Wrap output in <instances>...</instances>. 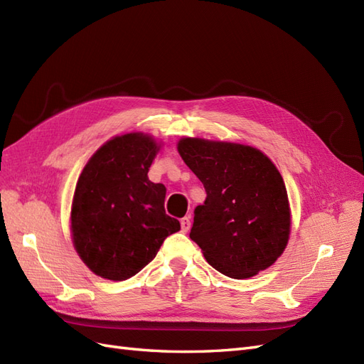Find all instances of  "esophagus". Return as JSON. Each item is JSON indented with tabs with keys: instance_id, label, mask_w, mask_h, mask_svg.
<instances>
[{
	"instance_id": "obj_1",
	"label": "esophagus",
	"mask_w": 364,
	"mask_h": 364,
	"mask_svg": "<svg viewBox=\"0 0 364 364\" xmlns=\"http://www.w3.org/2000/svg\"><path fill=\"white\" fill-rule=\"evenodd\" d=\"M181 228H182V232H188L190 228H191V220L190 217H183L181 220Z\"/></svg>"
}]
</instances>
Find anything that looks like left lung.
Masks as SVG:
<instances>
[{
  "instance_id": "8db88e82",
  "label": "left lung",
  "mask_w": 364,
  "mask_h": 364,
  "mask_svg": "<svg viewBox=\"0 0 364 364\" xmlns=\"http://www.w3.org/2000/svg\"><path fill=\"white\" fill-rule=\"evenodd\" d=\"M178 151L206 191L190 232L206 261L234 279L270 267L287 247L291 226L287 190L274 164L237 142L182 138Z\"/></svg>"
}]
</instances>
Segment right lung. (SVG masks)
Wrapping results in <instances>:
<instances>
[{"label":"right lung","mask_w":364,"mask_h":364,"mask_svg":"<svg viewBox=\"0 0 364 364\" xmlns=\"http://www.w3.org/2000/svg\"><path fill=\"white\" fill-rule=\"evenodd\" d=\"M159 149L142 132L114 136L79 176L71 205L73 243L97 277L132 278L181 229L178 220L165 214V186L147 176Z\"/></svg>","instance_id":"right-lung-1"}]
</instances>
